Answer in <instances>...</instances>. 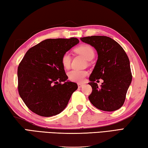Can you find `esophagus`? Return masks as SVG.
I'll use <instances>...</instances> for the list:
<instances>
[{"label":"esophagus","instance_id":"34e87169","mask_svg":"<svg viewBox=\"0 0 148 148\" xmlns=\"http://www.w3.org/2000/svg\"><path fill=\"white\" fill-rule=\"evenodd\" d=\"M83 86H84L83 84H82V83H78V87H79V88H82Z\"/></svg>","mask_w":148,"mask_h":148}]
</instances>
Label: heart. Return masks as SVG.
Instances as JSON below:
<instances>
[{"instance_id":"obj_1","label":"heart","mask_w":148,"mask_h":148,"mask_svg":"<svg viewBox=\"0 0 148 148\" xmlns=\"http://www.w3.org/2000/svg\"><path fill=\"white\" fill-rule=\"evenodd\" d=\"M75 52L82 55L86 60H90L95 56V51L93 48L88 44H82L75 49ZM61 62L64 68L68 69L70 66L71 57L69 53H65L61 58ZM88 75V71L80 69H73L68 72V76L69 80L73 82H82L85 79V77Z\"/></svg>"}]
</instances>
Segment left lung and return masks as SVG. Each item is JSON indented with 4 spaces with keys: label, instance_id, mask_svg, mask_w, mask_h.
I'll list each match as a JSON object with an SVG mask.
<instances>
[{
    "label": "left lung",
    "instance_id": "left-lung-1",
    "mask_svg": "<svg viewBox=\"0 0 148 148\" xmlns=\"http://www.w3.org/2000/svg\"><path fill=\"white\" fill-rule=\"evenodd\" d=\"M97 50L98 59L89 80L92 88L89 100L95 107L105 111L119 110L124 104L132 80L130 62L120 44L106 36L80 38ZM101 78L100 86L94 82Z\"/></svg>",
    "mask_w": 148,
    "mask_h": 148
}]
</instances>
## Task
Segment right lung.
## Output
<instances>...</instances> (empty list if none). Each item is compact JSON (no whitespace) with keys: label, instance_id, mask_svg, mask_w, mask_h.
Masks as SVG:
<instances>
[{"label":"right lung","instance_id":"right-lung-1","mask_svg":"<svg viewBox=\"0 0 148 148\" xmlns=\"http://www.w3.org/2000/svg\"><path fill=\"white\" fill-rule=\"evenodd\" d=\"M79 40L49 38L31 48L18 67V90L29 110L42 116L59 114L68 104L76 83L69 81L62 55Z\"/></svg>","mask_w":148,"mask_h":148}]
</instances>
